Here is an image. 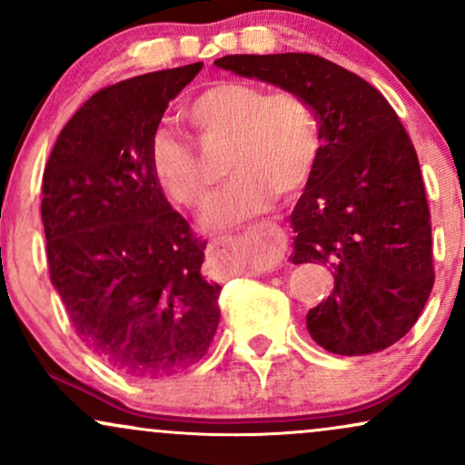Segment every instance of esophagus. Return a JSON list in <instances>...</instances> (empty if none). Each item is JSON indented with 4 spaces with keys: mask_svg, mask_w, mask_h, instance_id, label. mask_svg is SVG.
I'll return each mask as SVG.
<instances>
[{
    "mask_svg": "<svg viewBox=\"0 0 465 465\" xmlns=\"http://www.w3.org/2000/svg\"><path fill=\"white\" fill-rule=\"evenodd\" d=\"M253 232L260 233V236H271V238L282 236V227L275 225V223H271V221L258 223ZM212 249H214V253H218V255H233L238 249V242L233 238L225 236V238L214 240V242H212Z\"/></svg>",
    "mask_w": 465,
    "mask_h": 465,
    "instance_id": "34e87169",
    "label": "esophagus"
}]
</instances>
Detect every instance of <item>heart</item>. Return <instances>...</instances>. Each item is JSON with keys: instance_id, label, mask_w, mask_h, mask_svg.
Here are the masks:
<instances>
[{"instance_id": "obj_1", "label": "heart", "mask_w": 465, "mask_h": 465, "mask_svg": "<svg viewBox=\"0 0 465 465\" xmlns=\"http://www.w3.org/2000/svg\"><path fill=\"white\" fill-rule=\"evenodd\" d=\"M185 117L203 140L225 142L229 181L207 212L210 227H229L262 214L277 196L308 185L322 157V124L314 106L291 89L266 92L244 80H216L185 104ZM154 183L192 210L207 205L212 183L199 159L173 131L159 129L148 143Z\"/></svg>"}]
</instances>
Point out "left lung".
<instances>
[{"instance_id":"obj_1","label":"left lung","mask_w":465,"mask_h":465,"mask_svg":"<svg viewBox=\"0 0 465 465\" xmlns=\"http://www.w3.org/2000/svg\"><path fill=\"white\" fill-rule=\"evenodd\" d=\"M214 65L314 106L322 157L291 214V260L328 264L334 291L308 311V332L341 356L387 350L418 322L435 282L424 179L393 106L367 80L314 54H229Z\"/></svg>"}]
</instances>
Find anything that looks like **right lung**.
Returning a JSON list of instances; mask_svg holds the SVG:
<instances>
[{"label": "right lung", "mask_w": 465, "mask_h": 465, "mask_svg": "<svg viewBox=\"0 0 465 465\" xmlns=\"http://www.w3.org/2000/svg\"><path fill=\"white\" fill-rule=\"evenodd\" d=\"M201 69L192 63L100 89L63 126L44 170L52 284L80 341L133 378L188 370L221 322V286L201 275L207 242L148 165L165 106Z\"/></svg>", "instance_id": "obj_1"}]
</instances>
